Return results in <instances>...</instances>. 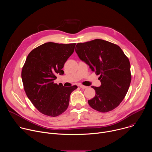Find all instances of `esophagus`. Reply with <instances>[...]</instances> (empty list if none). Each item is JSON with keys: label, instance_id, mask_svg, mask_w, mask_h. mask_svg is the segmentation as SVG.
<instances>
[{"label": "esophagus", "instance_id": "obj_1", "mask_svg": "<svg viewBox=\"0 0 152 152\" xmlns=\"http://www.w3.org/2000/svg\"><path fill=\"white\" fill-rule=\"evenodd\" d=\"M79 86H80V88H82V89H85V88H88V86H85V85H80Z\"/></svg>", "mask_w": 152, "mask_h": 152}]
</instances>
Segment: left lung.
I'll return each mask as SVG.
<instances>
[{"instance_id": "1", "label": "left lung", "mask_w": 152, "mask_h": 152, "mask_svg": "<svg viewBox=\"0 0 152 152\" xmlns=\"http://www.w3.org/2000/svg\"><path fill=\"white\" fill-rule=\"evenodd\" d=\"M76 47L79 58L100 75L101 86H91L96 95L88 101L89 105L100 113L113 110L126 96L131 82L128 58L118 46L103 39L77 43Z\"/></svg>"}]
</instances>
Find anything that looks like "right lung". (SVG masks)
Returning a JSON list of instances; mask_svg holds the SVG:
<instances>
[{
	"mask_svg": "<svg viewBox=\"0 0 152 152\" xmlns=\"http://www.w3.org/2000/svg\"><path fill=\"white\" fill-rule=\"evenodd\" d=\"M75 46L76 43L46 42L27 56L21 70L24 90L38 111L46 115L56 117L66 111L72 92L77 88L54 83L58 74L64 75L62 69Z\"/></svg>",
	"mask_w": 152,
	"mask_h": 152,
	"instance_id": "add662e5",
	"label": "right lung"
}]
</instances>
